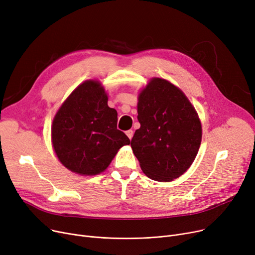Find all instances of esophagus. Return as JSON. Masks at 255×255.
Here are the masks:
<instances>
[{"label":"esophagus","instance_id":"1","mask_svg":"<svg viewBox=\"0 0 255 255\" xmlns=\"http://www.w3.org/2000/svg\"><path fill=\"white\" fill-rule=\"evenodd\" d=\"M126 135L128 136V138H129V139H131V138L133 137V131H132V130H128V131H126Z\"/></svg>","mask_w":255,"mask_h":255}]
</instances>
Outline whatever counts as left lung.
I'll return each instance as SVG.
<instances>
[{"label": "left lung", "instance_id": "left-lung-1", "mask_svg": "<svg viewBox=\"0 0 255 255\" xmlns=\"http://www.w3.org/2000/svg\"><path fill=\"white\" fill-rule=\"evenodd\" d=\"M140 128L131 140L144 175L158 182L180 178L193 163L202 142V122L184 92L152 77L138 93Z\"/></svg>", "mask_w": 255, "mask_h": 255}]
</instances>
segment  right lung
<instances>
[{
    "mask_svg": "<svg viewBox=\"0 0 255 255\" xmlns=\"http://www.w3.org/2000/svg\"><path fill=\"white\" fill-rule=\"evenodd\" d=\"M107 101L100 80L88 79L71 92L53 117V151L59 161L77 175H100L119 150L130 143L117 129L118 113Z\"/></svg>",
    "mask_w": 255,
    "mask_h": 255,
    "instance_id": "obj_1",
    "label": "right lung"
}]
</instances>
